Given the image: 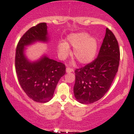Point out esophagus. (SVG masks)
Returning <instances> with one entry per match:
<instances>
[{"mask_svg": "<svg viewBox=\"0 0 134 134\" xmlns=\"http://www.w3.org/2000/svg\"><path fill=\"white\" fill-rule=\"evenodd\" d=\"M73 71H74V70L72 69L66 68V72H67V73H70V72H72Z\"/></svg>", "mask_w": 134, "mask_h": 134, "instance_id": "34e87169", "label": "esophagus"}]
</instances>
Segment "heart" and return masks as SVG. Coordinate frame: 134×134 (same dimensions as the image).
Masks as SVG:
<instances>
[{"label":"heart","instance_id":"obj_1","mask_svg":"<svg viewBox=\"0 0 134 134\" xmlns=\"http://www.w3.org/2000/svg\"><path fill=\"white\" fill-rule=\"evenodd\" d=\"M67 42H60L57 45L58 55L64 60L70 54V47L74 48L73 53L82 64L91 62L96 57L98 50V41L94 37L90 36L87 33H72L66 38Z\"/></svg>","mask_w":134,"mask_h":134}]
</instances>
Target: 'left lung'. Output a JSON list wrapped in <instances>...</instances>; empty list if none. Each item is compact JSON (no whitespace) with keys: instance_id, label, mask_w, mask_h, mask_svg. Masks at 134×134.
<instances>
[{"instance_id":"1","label":"left lung","mask_w":134,"mask_h":134,"mask_svg":"<svg viewBox=\"0 0 134 134\" xmlns=\"http://www.w3.org/2000/svg\"><path fill=\"white\" fill-rule=\"evenodd\" d=\"M120 49L115 35L107 28L103 43L93 62L75 70L74 93L82 104H91L100 99L110 89L118 71Z\"/></svg>"}]
</instances>
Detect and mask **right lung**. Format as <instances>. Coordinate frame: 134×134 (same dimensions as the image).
I'll return each mask as SVG.
<instances>
[{
	"label": "right lung",
	"mask_w": 134,
	"mask_h": 134,
	"mask_svg": "<svg viewBox=\"0 0 134 134\" xmlns=\"http://www.w3.org/2000/svg\"><path fill=\"white\" fill-rule=\"evenodd\" d=\"M49 41L47 23H41L27 30L16 48L15 67L18 81L27 96L38 103L52 99L58 82L65 74V65L45 53L36 60H31L26 55V47Z\"/></svg>",
	"instance_id": "obj_1"
}]
</instances>
